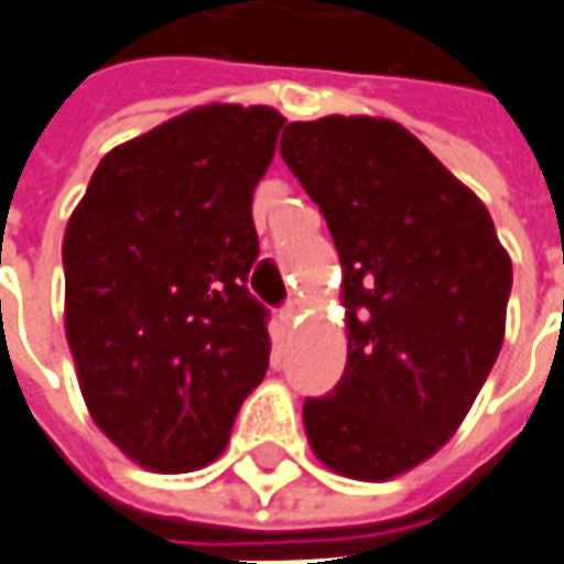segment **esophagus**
I'll return each mask as SVG.
<instances>
[{
  "label": "esophagus",
  "mask_w": 564,
  "mask_h": 564,
  "mask_svg": "<svg viewBox=\"0 0 564 564\" xmlns=\"http://www.w3.org/2000/svg\"><path fill=\"white\" fill-rule=\"evenodd\" d=\"M302 312H305V305H302L299 299H290V302L283 305L281 314H278V317H281L283 333H290V330H293V327H296L299 321H302Z\"/></svg>",
  "instance_id": "esophagus-1"
}]
</instances>
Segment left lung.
<instances>
[{"instance_id": "1", "label": "left lung", "mask_w": 564, "mask_h": 564, "mask_svg": "<svg viewBox=\"0 0 564 564\" xmlns=\"http://www.w3.org/2000/svg\"><path fill=\"white\" fill-rule=\"evenodd\" d=\"M283 163L327 218L348 358L302 408L314 457L389 481L438 454L503 346L512 262L491 213L401 122H290Z\"/></svg>"}]
</instances>
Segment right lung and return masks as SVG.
Here are the masks:
<instances>
[{"instance_id": "obj_1", "label": "right lung", "mask_w": 564, "mask_h": 564, "mask_svg": "<svg viewBox=\"0 0 564 564\" xmlns=\"http://www.w3.org/2000/svg\"><path fill=\"white\" fill-rule=\"evenodd\" d=\"M274 107L203 105L107 153L64 231V330L95 426L141 469L209 466L271 355L247 278Z\"/></svg>"}]
</instances>
